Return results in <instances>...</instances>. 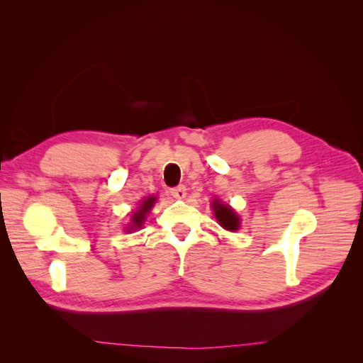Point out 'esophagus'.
<instances>
[{"label": "esophagus", "mask_w": 363, "mask_h": 363, "mask_svg": "<svg viewBox=\"0 0 363 363\" xmlns=\"http://www.w3.org/2000/svg\"><path fill=\"white\" fill-rule=\"evenodd\" d=\"M171 195L174 196V199L183 200L184 196H186V188H184V186H177V188H172L171 189Z\"/></svg>", "instance_id": "34e87169"}]
</instances>
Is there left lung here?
<instances>
[{
  "label": "left lung",
  "mask_w": 363,
  "mask_h": 363,
  "mask_svg": "<svg viewBox=\"0 0 363 363\" xmlns=\"http://www.w3.org/2000/svg\"><path fill=\"white\" fill-rule=\"evenodd\" d=\"M213 211L218 223L221 224V227L228 230V232H235V230L239 228V218L227 204H221L218 200H215Z\"/></svg>",
  "instance_id": "left-lung-1"
}]
</instances>
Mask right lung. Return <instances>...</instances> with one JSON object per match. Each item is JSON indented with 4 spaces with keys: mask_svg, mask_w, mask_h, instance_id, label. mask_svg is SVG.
Wrapping results in <instances>:
<instances>
[{
    "mask_svg": "<svg viewBox=\"0 0 363 363\" xmlns=\"http://www.w3.org/2000/svg\"><path fill=\"white\" fill-rule=\"evenodd\" d=\"M155 196H150V199H147L144 203L140 204V207H139V211L133 215V218H131V227H135V228H139L140 225H142V223H144V219H145V215L148 213V211L150 208L152 207V204H155Z\"/></svg>",
    "mask_w": 363,
    "mask_h": 363,
    "instance_id": "1",
    "label": "right lung"
}]
</instances>
